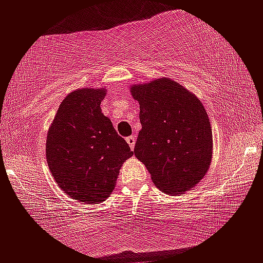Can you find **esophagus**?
<instances>
[{
    "mask_svg": "<svg viewBox=\"0 0 263 263\" xmlns=\"http://www.w3.org/2000/svg\"><path fill=\"white\" fill-rule=\"evenodd\" d=\"M135 141H137V137H135V135H130V137L126 138V142H128L129 147H130L132 150L135 146Z\"/></svg>",
    "mask_w": 263,
    "mask_h": 263,
    "instance_id": "34e87169",
    "label": "esophagus"
}]
</instances>
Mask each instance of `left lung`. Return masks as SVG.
<instances>
[{"label":"left lung","instance_id":"8db88e82","mask_svg":"<svg viewBox=\"0 0 263 263\" xmlns=\"http://www.w3.org/2000/svg\"><path fill=\"white\" fill-rule=\"evenodd\" d=\"M132 93L142 125L134 155L161 191L179 195L190 190L212 158V130L202 103L167 78L133 86Z\"/></svg>","mask_w":263,"mask_h":263}]
</instances>
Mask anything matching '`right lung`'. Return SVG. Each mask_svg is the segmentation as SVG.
<instances>
[{
	"label": "right lung",
	"mask_w": 263,
	"mask_h": 263,
	"mask_svg": "<svg viewBox=\"0 0 263 263\" xmlns=\"http://www.w3.org/2000/svg\"><path fill=\"white\" fill-rule=\"evenodd\" d=\"M103 89L69 93L58 108L46 140V160L61 189L82 202L111 195L123 162L133 156L124 139L103 116Z\"/></svg>",
	"instance_id": "add662e5"
}]
</instances>
